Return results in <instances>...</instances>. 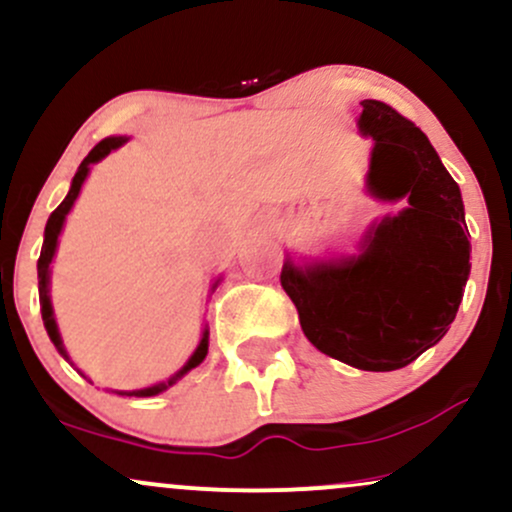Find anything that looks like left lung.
<instances>
[{"label": "left lung", "mask_w": 512, "mask_h": 512, "mask_svg": "<svg viewBox=\"0 0 512 512\" xmlns=\"http://www.w3.org/2000/svg\"><path fill=\"white\" fill-rule=\"evenodd\" d=\"M373 137L368 190L404 202L368 231L363 252L281 269L303 334L322 354L361 370H397L450 330L469 276V231L457 182L414 122L383 101H361Z\"/></svg>", "instance_id": "8db88e82"}]
</instances>
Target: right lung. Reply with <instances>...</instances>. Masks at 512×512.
<instances>
[{
	"label": "right lung",
	"instance_id": "right-lung-1",
	"mask_svg": "<svg viewBox=\"0 0 512 512\" xmlns=\"http://www.w3.org/2000/svg\"><path fill=\"white\" fill-rule=\"evenodd\" d=\"M127 139L125 137H108L103 139V142H98L96 146L91 149V154H88L84 161H81L79 170H76L74 180H72V187H69L67 197H64V202L57 207L55 211L50 214L48 219V226H45V240H43V250H40V257H38V293H40V313H43V322H45V330H48L52 344H55V349L60 351V354L67 358V351H64L62 346V339H60V332H57V322H55V315H52V303H50V296H48V281H50V262L52 257H55V250H57V238H60V231L64 226V216L69 214V209H72V204L76 202V197H79V190L81 185H84L86 175H88V168H91V163H98L101 158H105L110 154V151L117 149V146L125 144ZM209 351V332H204L202 342H199L197 351L192 354L190 361L182 366V370L173 375V378L168 380V383H161V385H154V387H146V390H134V392H120V395H127V397H151V395H158V392L168 390L170 385L175 383V380H180L182 375L187 373V370L197 368L199 363L204 361V356H207Z\"/></svg>",
	"mask_w": 512,
	"mask_h": 512
}]
</instances>
